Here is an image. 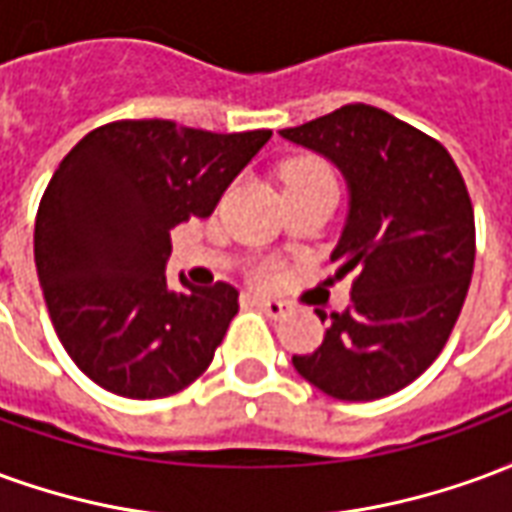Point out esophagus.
Here are the masks:
<instances>
[{
	"label": "esophagus",
	"instance_id": "esophagus-1",
	"mask_svg": "<svg viewBox=\"0 0 512 512\" xmlns=\"http://www.w3.org/2000/svg\"><path fill=\"white\" fill-rule=\"evenodd\" d=\"M252 301H255L257 307H263L271 318H282V315L288 312V304H285V301L271 299V296H252Z\"/></svg>",
	"mask_w": 512,
	"mask_h": 512
}]
</instances>
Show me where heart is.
<instances>
[{"label": "heart", "mask_w": 512, "mask_h": 512, "mask_svg": "<svg viewBox=\"0 0 512 512\" xmlns=\"http://www.w3.org/2000/svg\"><path fill=\"white\" fill-rule=\"evenodd\" d=\"M321 180H332V169L326 167L318 158H293L282 167V183L285 186H296V183H321ZM260 279H271V271L263 268Z\"/></svg>", "instance_id": "1"}]
</instances>
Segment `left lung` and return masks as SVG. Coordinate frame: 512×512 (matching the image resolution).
<instances>
[{"label":"left lung","mask_w":512,"mask_h":512,"mask_svg":"<svg viewBox=\"0 0 512 512\" xmlns=\"http://www.w3.org/2000/svg\"><path fill=\"white\" fill-rule=\"evenodd\" d=\"M279 134L332 158L351 189L332 252L340 274H356L351 307L329 315L321 348L293 356V367L337 400L395 395L436 362L472 282L474 211L461 169L439 139L370 104Z\"/></svg>","instance_id":"8db88e82"}]
</instances>
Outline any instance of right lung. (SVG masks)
<instances>
[{
	"label": "right lung",
	"mask_w": 512,
	"mask_h": 512,
	"mask_svg": "<svg viewBox=\"0 0 512 512\" xmlns=\"http://www.w3.org/2000/svg\"><path fill=\"white\" fill-rule=\"evenodd\" d=\"M268 136L115 120L60 161L35 219V266L62 348L106 392L158 400L208 370L238 290L183 277L186 290H169V230L211 216Z\"/></svg>",
	"instance_id": "add662e5"
}]
</instances>
